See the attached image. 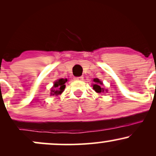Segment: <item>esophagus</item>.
<instances>
[{
  "label": "esophagus",
  "instance_id": "esophagus-1",
  "mask_svg": "<svg viewBox=\"0 0 156 156\" xmlns=\"http://www.w3.org/2000/svg\"><path fill=\"white\" fill-rule=\"evenodd\" d=\"M75 80H82L83 79V76H79V77H75Z\"/></svg>",
  "mask_w": 156,
  "mask_h": 156
}]
</instances>
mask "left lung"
Listing matches in <instances>:
<instances>
[{
    "mask_svg": "<svg viewBox=\"0 0 156 156\" xmlns=\"http://www.w3.org/2000/svg\"><path fill=\"white\" fill-rule=\"evenodd\" d=\"M93 80H94V85H93V89H94V90L98 93H101L104 92V89L101 87V85L103 84V83H102L101 80L98 79V78H94Z\"/></svg>",
    "mask_w": 156,
    "mask_h": 156,
    "instance_id": "8db88e82",
    "label": "left lung"
}]
</instances>
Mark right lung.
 <instances>
[{
    "instance_id": "right-lung-1",
    "label": "right lung",
    "mask_w": 156,
    "mask_h": 156,
    "mask_svg": "<svg viewBox=\"0 0 156 156\" xmlns=\"http://www.w3.org/2000/svg\"><path fill=\"white\" fill-rule=\"evenodd\" d=\"M67 81V79H61L56 80L54 83L53 87L51 89V94L53 95H58L64 91L65 89V83Z\"/></svg>"
}]
</instances>
